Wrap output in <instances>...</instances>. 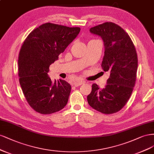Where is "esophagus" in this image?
<instances>
[{"instance_id":"1","label":"esophagus","mask_w":154,"mask_h":154,"mask_svg":"<svg viewBox=\"0 0 154 154\" xmlns=\"http://www.w3.org/2000/svg\"><path fill=\"white\" fill-rule=\"evenodd\" d=\"M84 83V81L82 80H77L75 81H74L73 82V85L75 86H81L82 84Z\"/></svg>"}]
</instances>
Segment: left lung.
Returning <instances> with one entry per match:
<instances>
[{
  "label": "left lung",
  "instance_id": "left-lung-1",
  "mask_svg": "<svg viewBox=\"0 0 154 154\" xmlns=\"http://www.w3.org/2000/svg\"><path fill=\"white\" fill-rule=\"evenodd\" d=\"M103 42V71L110 73L107 84L101 89L97 84L88 95L91 107L103 114L120 111L129 99L134 87L137 69V56L128 34L116 23L105 22L90 29Z\"/></svg>",
  "mask_w": 154,
  "mask_h": 154
}]
</instances>
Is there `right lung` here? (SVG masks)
Masks as SVG:
<instances>
[{
  "label": "right lung",
  "instance_id": "1",
  "mask_svg": "<svg viewBox=\"0 0 154 154\" xmlns=\"http://www.w3.org/2000/svg\"><path fill=\"white\" fill-rule=\"evenodd\" d=\"M80 31L79 27L46 23L23 42L18 60L19 81L28 103L36 112L48 115L66 106L71 85L62 79L53 83L47 73Z\"/></svg>",
  "mask_w": 154,
  "mask_h": 154
}]
</instances>
